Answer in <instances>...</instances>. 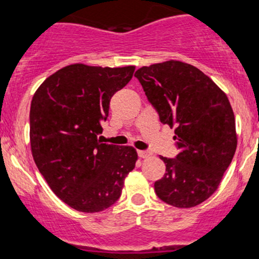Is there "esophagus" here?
Here are the masks:
<instances>
[{
    "mask_svg": "<svg viewBox=\"0 0 259 259\" xmlns=\"http://www.w3.org/2000/svg\"><path fill=\"white\" fill-rule=\"evenodd\" d=\"M138 155H139V157H141V158H149L152 153L150 151H145V150H140V151H138Z\"/></svg>",
    "mask_w": 259,
    "mask_h": 259,
    "instance_id": "34e87169",
    "label": "esophagus"
}]
</instances>
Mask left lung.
<instances>
[{"instance_id": "1", "label": "left lung", "mask_w": 259, "mask_h": 259, "mask_svg": "<svg viewBox=\"0 0 259 259\" xmlns=\"http://www.w3.org/2000/svg\"><path fill=\"white\" fill-rule=\"evenodd\" d=\"M162 124L176 127L175 158L155 192L176 208H192L214 194L234 157L237 136L227 96L195 66L166 61L135 72Z\"/></svg>"}]
</instances>
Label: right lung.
Returning <instances> with one entry per match:
<instances>
[{
  "label": "right lung",
  "instance_id": "right-lung-1",
  "mask_svg": "<svg viewBox=\"0 0 259 259\" xmlns=\"http://www.w3.org/2000/svg\"><path fill=\"white\" fill-rule=\"evenodd\" d=\"M135 66L73 64L40 84L30 104V147L49 187L82 212H98L118 200L135 167L132 146L102 144L110 98L126 86Z\"/></svg>",
  "mask_w": 259,
  "mask_h": 259
}]
</instances>
